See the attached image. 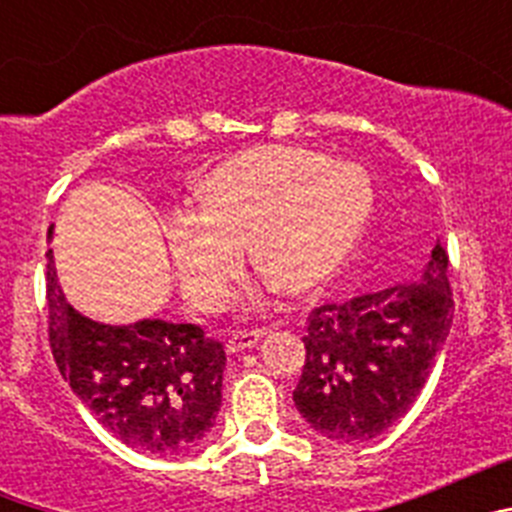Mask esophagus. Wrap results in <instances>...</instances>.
I'll list each match as a JSON object with an SVG mask.
<instances>
[{
  "mask_svg": "<svg viewBox=\"0 0 512 512\" xmlns=\"http://www.w3.org/2000/svg\"><path fill=\"white\" fill-rule=\"evenodd\" d=\"M264 336V330H235L233 336L228 338L225 348H228L230 354H238V351H246V348L256 346Z\"/></svg>",
  "mask_w": 512,
  "mask_h": 512,
  "instance_id": "obj_1",
  "label": "esophagus"
}]
</instances>
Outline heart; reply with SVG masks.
I'll return each mask as SVG.
<instances>
[{
  "instance_id": "obj_1",
  "label": "heart",
  "mask_w": 512,
  "mask_h": 512,
  "mask_svg": "<svg viewBox=\"0 0 512 512\" xmlns=\"http://www.w3.org/2000/svg\"><path fill=\"white\" fill-rule=\"evenodd\" d=\"M200 212L166 220V248L197 310L228 302L246 256L287 295L336 277L374 212V184L359 164L318 151L264 146L235 153L197 189Z\"/></svg>"
}]
</instances>
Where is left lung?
I'll return each mask as SVG.
<instances>
[{
    "mask_svg": "<svg viewBox=\"0 0 512 512\" xmlns=\"http://www.w3.org/2000/svg\"><path fill=\"white\" fill-rule=\"evenodd\" d=\"M449 253L431 251L420 282L315 307L292 400L318 436L372 441L413 408L449 338Z\"/></svg>",
    "mask_w": 512,
    "mask_h": 512,
    "instance_id": "1",
    "label": "left lung"
}]
</instances>
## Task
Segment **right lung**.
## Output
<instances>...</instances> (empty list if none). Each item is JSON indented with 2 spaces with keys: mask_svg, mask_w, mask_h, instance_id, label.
<instances>
[{
  "mask_svg": "<svg viewBox=\"0 0 512 512\" xmlns=\"http://www.w3.org/2000/svg\"><path fill=\"white\" fill-rule=\"evenodd\" d=\"M45 256L48 336L74 395L140 454L179 456L197 449L223 402V343L192 323L146 318L104 325L84 318L63 297L53 251Z\"/></svg>",
  "mask_w": 512,
  "mask_h": 512,
  "instance_id": "1",
  "label": "right lung"
}]
</instances>
